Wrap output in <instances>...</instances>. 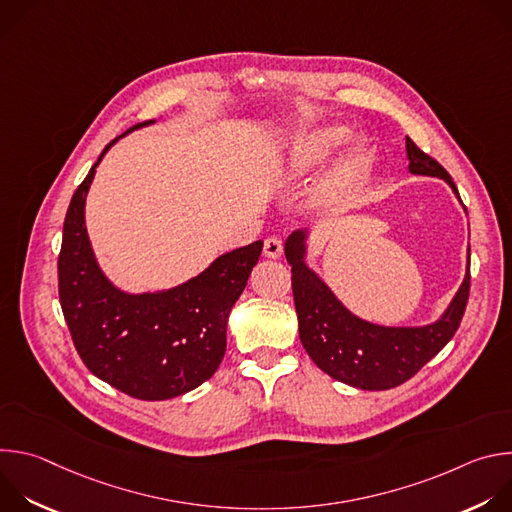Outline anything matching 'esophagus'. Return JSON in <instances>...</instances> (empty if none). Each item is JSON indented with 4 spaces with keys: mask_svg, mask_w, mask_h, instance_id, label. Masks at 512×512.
<instances>
[{
    "mask_svg": "<svg viewBox=\"0 0 512 512\" xmlns=\"http://www.w3.org/2000/svg\"><path fill=\"white\" fill-rule=\"evenodd\" d=\"M281 251H283V243H281V239H279V237L271 235V237H267V239H265L263 253H265L267 257L275 259V257H279V255H281Z\"/></svg>",
    "mask_w": 512,
    "mask_h": 512,
    "instance_id": "esophagus-1",
    "label": "esophagus"
}]
</instances>
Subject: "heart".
<instances>
[{"label":"heart","mask_w":512,"mask_h":512,"mask_svg":"<svg viewBox=\"0 0 512 512\" xmlns=\"http://www.w3.org/2000/svg\"><path fill=\"white\" fill-rule=\"evenodd\" d=\"M344 129L340 127H334V129H328V131H316V133H310V135H304L298 143L296 148V156H294V162H291V166H294L296 170H306L308 166H312L316 160H320L332 145H336L342 137H344ZM356 162L364 160V154H356L354 158ZM340 194H342V178H336L332 182H328L322 190H320V200L324 204H334L340 200Z\"/></svg>","instance_id":"b5f03b06"}]
</instances>
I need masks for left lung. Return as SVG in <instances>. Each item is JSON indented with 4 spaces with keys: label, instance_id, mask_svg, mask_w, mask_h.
I'll list each match as a JSON object with an SVG mask.
<instances>
[{
    "label": "left lung",
    "instance_id": "8db88e82",
    "mask_svg": "<svg viewBox=\"0 0 512 512\" xmlns=\"http://www.w3.org/2000/svg\"><path fill=\"white\" fill-rule=\"evenodd\" d=\"M405 145L411 174L444 178L460 196L440 162L419 150L409 137ZM285 257L291 265V289L306 352L326 375L364 391L393 389L417 375L452 340L470 298L468 263V275L442 320L423 328H383L352 316L304 265L302 231L285 241Z\"/></svg>",
    "mask_w": 512,
    "mask_h": 512
}]
</instances>
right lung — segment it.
Segmentation results:
<instances>
[{
	"mask_svg": "<svg viewBox=\"0 0 512 512\" xmlns=\"http://www.w3.org/2000/svg\"><path fill=\"white\" fill-rule=\"evenodd\" d=\"M97 164L72 194L64 216L58 255L62 314L95 377L135 399H172L202 385L221 364L231 308L259 261L263 241L221 255L180 287L127 296L101 273L85 229V196Z\"/></svg>",
	"mask_w": 512,
	"mask_h": 512,
	"instance_id": "right-lung-1",
	"label": "right lung"
}]
</instances>
